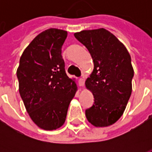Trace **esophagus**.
Listing matches in <instances>:
<instances>
[{
    "mask_svg": "<svg viewBox=\"0 0 152 152\" xmlns=\"http://www.w3.org/2000/svg\"><path fill=\"white\" fill-rule=\"evenodd\" d=\"M85 85V79L84 78H80L79 79V86H83Z\"/></svg>",
    "mask_w": 152,
    "mask_h": 152,
    "instance_id": "esophagus-1",
    "label": "esophagus"
}]
</instances>
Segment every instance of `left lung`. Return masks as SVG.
<instances>
[{
    "instance_id": "1",
    "label": "left lung",
    "mask_w": 152,
    "mask_h": 152,
    "mask_svg": "<svg viewBox=\"0 0 152 152\" xmlns=\"http://www.w3.org/2000/svg\"><path fill=\"white\" fill-rule=\"evenodd\" d=\"M88 49L94 71L86 86L94 102L86 109L89 123L96 127L112 125L121 118L132 93L134 68L131 57L123 44L104 28L84 30L74 34Z\"/></svg>"
}]
</instances>
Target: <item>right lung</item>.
<instances>
[{"instance_id": "1", "label": "right lung", "mask_w": 152, "mask_h": 152, "mask_svg": "<svg viewBox=\"0 0 152 152\" xmlns=\"http://www.w3.org/2000/svg\"><path fill=\"white\" fill-rule=\"evenodd\" d=\"M66 37V31L56 28L42 31L25 49L17 69L19 94L27 112L45 130L64 124L77 90L75 81L66 75L61 54Z\"/></svg>"}]
</instances>
